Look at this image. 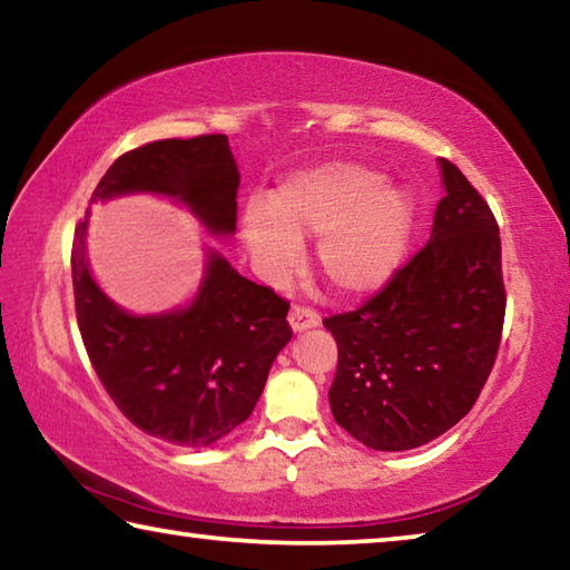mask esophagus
Segmentation results:
<instances>
[{"label":"esophagus","mask_w":570,"mask_h":570,"mask_svg":"<svg viewBox=\"0 0 570 570\" xmlns=\"http://www.w3.org/2000/svg\"><path fill=\"white\" fill-rule=\"evenodd\" d=\"M288 326H292L296 334H302L306 330H314V326H320V314L312 312V308L294 306L292 312H288Z\"/></svg>","instance_id":"1"}]
</instances>
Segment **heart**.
Masks as SVG:
<instances>
[{
    "label": "heart",
    "mask_w": 570,
    "mask_h": 570,
    "mask_svg": "<svg viewBox=\"0 0 570 570\" xmlns=\"http://www.w3.org/2000/svg\"><path fill=\"white\" fill-rule=\"evenodd\" d=\"M417 206L412 193L387 186L380 170L332 160L292 173L272 200H248L238 230L266 284L282 286L316 238L314 262L340 296L380 292L407 254Z\"/></svg>",
    "instance_id": "heart-1"
}]
</instances>
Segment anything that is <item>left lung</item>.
Here are the masks:
<instances>
[{"label": "left lung", "mask_w": 570, "mask_h": 570, "mask_svg": "<svg viewBox=\"0 0 570 570\" xmlns=\"http://www.w3.org/2000/svg\"><path fill=\"white\" fill-rule=\"evenodd\" d=\"M438 166L445 198L428 244L362 308L324 320L340 346L334 420L382 452L420 448L465 417L503 332L498 224L450 160Z\"/></svg>", "instance_id": "obj_1"}]
</instances>
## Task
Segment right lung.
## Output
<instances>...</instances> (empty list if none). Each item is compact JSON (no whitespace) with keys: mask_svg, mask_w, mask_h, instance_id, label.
<instances>
[{"mask_svg":"<svg viewBox=\"0 0 570 570\" xmlns=\"http://www.w3.org/2000/svg\"><path fill=\"white\" fill-rule=\"evenodd\" d=\"M238 183L226 135L170 138L115 160L90 204L125 196L168 198L210 238H228L236 234ZM88 216L72 244V286L77 324L102 387L148 435L180 448L216 445L248 420L268 370L292 340L288 304L206 246L200 284L186 304L132 314L95 282Z\"/></svg>","mask_w":570,"mask_h":570,"instance_id":"obj_1","label":"right lung"}]
</instances>
